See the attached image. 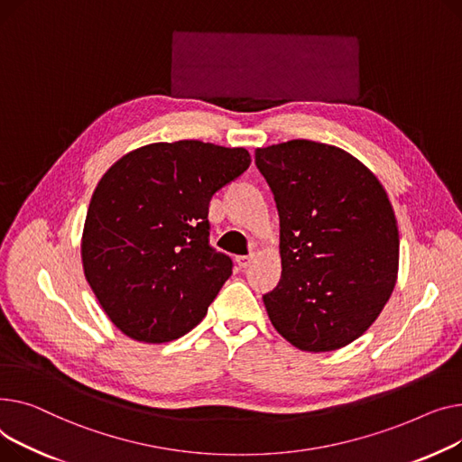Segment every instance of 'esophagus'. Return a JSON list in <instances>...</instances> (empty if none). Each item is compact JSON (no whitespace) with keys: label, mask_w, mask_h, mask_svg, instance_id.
<instances>
[{"label":"esophagus","mask_w":462,"mask_h":462,"mask_svg":"<svg viewBox=\"0 0 462 462\" xmlns=\"http://www.w3.org/2000/svg\"><path fill=\"white\" fill-rule=\"evenodd\" d=\"M254 259H255L254 254H250V255H240V257H236V264H238L240 268H248V266L254 263Z\"/></svg>","instance_id":"esophagus-1"}]
</instances>
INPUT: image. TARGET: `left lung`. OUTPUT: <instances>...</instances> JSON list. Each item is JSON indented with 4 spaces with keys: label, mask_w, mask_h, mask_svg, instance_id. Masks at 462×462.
Wrapping results in <instances>:
<instances>
[{
    "label": "left lung",
    "mask_w": 462,
    "mask_h": 462,
    "mask_svg": "<svg viewBox=\"0 0 462 462\" xmlns=\"http://www.w3.org/2000/svg\"><path fill=\"white\" fill-rule=\"evenodd\" d=\"M280 214L282 280L263 302L296 348L337 350L381 315L399 270L384 186L346 151L310 140L255 149Z\"/></svg>",
    "instance_id": "obj_1"
}]
</instances>
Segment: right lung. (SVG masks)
Listing matches in <instances>:
<instances>
[{
    "label": "right lung",
    "mask_w": 462,
    "mask_h": 462,
    "mask_svg": "<svg viewBox=\"0 0 462 462\" xmlns=\"http://www.w3.org/2000/svg\"><path fill=\"white\" fill-rule=\"evenodd\" d=\"M250 152L198 140L125 154L97 184L81 263L116 327L143 343L173 341L203 320L233 273L208 244V203L250 168Z\"/></svg>",
    "instance_id": "right-lung-1"
}]
</instances>
